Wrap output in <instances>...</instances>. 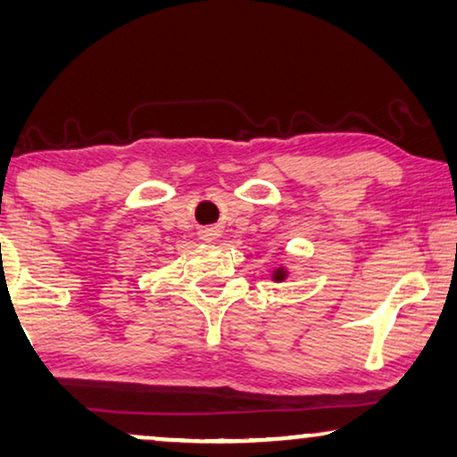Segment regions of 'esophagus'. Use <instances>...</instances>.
I'll return each mask as SVG.
<instances>
[{"label":"esophagus","mask_w":457,"mask_h":457,"mask_svg":"<svg viewBox=\"0 0 457 457\" xmlns=\"http://www.w3.org/2000/svg\"><path fill=\"white\" fill-rule=\"evenodd\" d=\"M202 239L204 241H216L218 239V233H216V230H204Z\"/></svg>","instance_id":"34e87169"}]
</instances>
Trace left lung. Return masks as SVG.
Segmentation results:
<instances>
[{"label":"left lung","instance_id":"1","mask_svg":"<svg viewBox=\"0 0 457 457\" xmlns=\"http://www.w3.org/2000/svg\"><path fill=\"white\" fill-rule=\"evenodd\" d=\"M287 278V270L285 268H277V270L272 272V280H277V283H280V280Z\"/></svg>","mask_w":457,"mask_h":457}]
</instances>
